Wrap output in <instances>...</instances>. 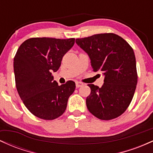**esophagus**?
<instances>
[{"instance_id":"1","label":"esophagus","mask_w":153,"mask_h":153,"mask_svg":"<svg viewBox=\"0 0 153 153\" xmlns=\"http://www.w3.org/2000/svg\"><path fill=\"white\" fill-rule=\"evenodd\" d=\"M75 85H76V88H79L82 86V85H83V83L81 82H75Z\"/></svg>"}]
</instances>
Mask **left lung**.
Here are the masks:
<instances>
[{
    "instance_id": "left-lung-1",
    "label": "left lung",
    "mask_w": 153,
    "mask_h": 153,
    "mask_svg": "<svg viewBox=\"0 0 153 153\" xmlns=\"http://www.w3.org/2000/svg\"><path fill=\"white\" fill-rule=\"evenodd\" d=\"M75 42L88 54L93 71H101L104 75L101 88L88 84L91 88L88 109L101 120L119 117L130 104L137 83L134 50L113 33L77 39Z\"/></svg>"
}]
</instances>
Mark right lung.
<instances>
[{
	"label": "right lung",
	"instance_id": "add662e5",
	"mask_svg": "<svg viewBox=\"0 0 153 153\" xmlns=\"http://www.w3.org/2000/svg\"><path fill=\"white\" fill-rule=\"evenodd\" d=\"M74 44V38L36 37L26 40L17 50L13 59L17 91L28 110L39 118L53 120L66 109L75 83L69 80L58 85L52 73L58 71Z\"/></svg>",
	"mask_w": 153,
	"mask_h": 153
}]
</instances>
